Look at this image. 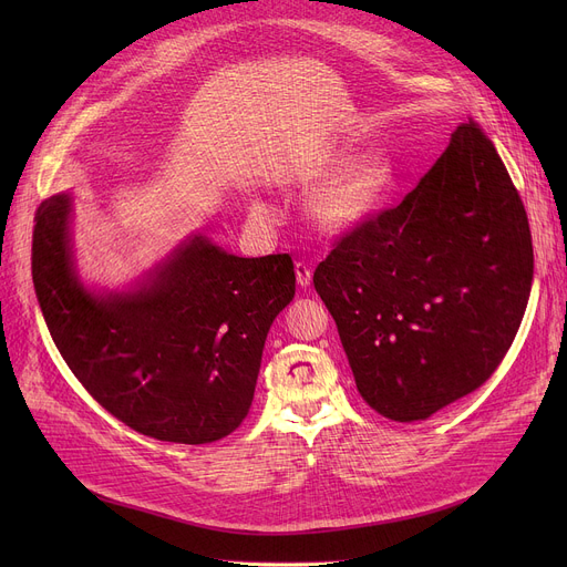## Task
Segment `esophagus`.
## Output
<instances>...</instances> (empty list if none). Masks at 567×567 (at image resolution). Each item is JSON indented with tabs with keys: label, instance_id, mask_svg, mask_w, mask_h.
<instances>
[{
	"label": "esophagus",
	"instance_id": "1",
	"mask_svg": "<svg viewBox=\"0 0 567 567\" xmlns=\"http://www.w3.org/2000/svg\"><path fill=\"white\" fill-rule=\"evenodd\" d=\"M296 282L301 287H308L312 282V268L308 266V261H296Z\"/></svg>",
	"mask_w": 567,
	"mask_h": 567
}]
</instances>
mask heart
Segmentation results:
<instances>
[{
  "mask_svg": "<svg viewBox=\"0 0 567 567\" xmlns=\"http://www.w3.org/2000/svg\"><path fill=\"white\" fill-rule=\"evenodd\" d=\"M344 154H336L331 165H340ZM393 182V165L381 154L363 156L344 167L317 197L319 218L336 229L363 223L381 204Z\"/></svg>",
  "mask_w": 567,
  "mask_h": 567,
  "instance_id": "heart-1",
  "label": "heart"
}]
</instances>
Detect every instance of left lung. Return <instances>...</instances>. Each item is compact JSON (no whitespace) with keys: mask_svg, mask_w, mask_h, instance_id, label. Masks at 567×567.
I'll list each match as a JSON object with an SVG mask.
<instances>
[{"mask_svg":"<svg viewBox=\"0 0 567 567\" xmlns=\"http://www.w3.org/2000/svg\"><path fill=\"white\" fill-rule=\"evenodd\" d=\"M312 282L377 413L423 421L481 389L533 282L526 208L494 144L460 124L395 208L340 234Z\"/></svg>","mask_w":567,"mask_h":567,"instance_id":"1","label":"left lung"}]
</instances>
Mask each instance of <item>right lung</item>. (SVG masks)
<instances>
[{
  "label": "right lung",
  "mask_w": 567,
  "mask_h": 567,
  "mask_svg": "<svg viewBox=\"0 0 567 567\" xmlns=\"http://www.w3.org/2000/svg\"><path fill=\"white\" fill-rule=\"evenodd\" d=\"M71 197L34 218L32 276L62 359L116 421L172 443H212L246 421L266 333L293 299L287 252L234 257L195 238L135 293L92 296L69 248Z\"/></svg>",
  "instance_id": "obj_1"
}]
</instances>
